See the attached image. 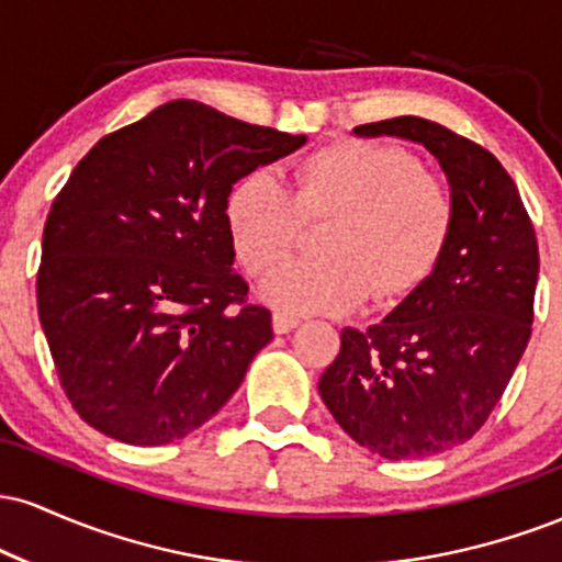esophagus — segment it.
Instances as JSON below:
<instances>
[{
  "label": "esophagus",
  "mask_w": 562,
  "mask_h": 562,
  "mask_svg": "<svg viewBox=\"0 0 562 562\" xmlns=\"http://www.w3.org/2000/svg\"><path fill=\"white\" fill-rule=\"evenodd\" d=\"M301 325V319L299 317H293V314H285V312H274V317H272V327H274V333L277 335H285V333H290V330H295V327Z\"/></svg>",
  "instance_id": "obj_1"
}]
</instances>
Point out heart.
<instances>
[{
  "label": "heart",
  "mask_w": 562,
  "mask_h": 562,
  "mask_svg": "<svg viewBox=\"0 0 562 562\" xmlns=\"http://www.w3.org/2000/svg\"><path fill=\"white\" fill-rule=\"evenodd\" d=\"M317 254L290 261L259 293L285 314H346L372 290L375 301L412 293L449 240L454 203L447 184L423 173L402 147L338 142L303 158L288 190L272 171L237 179L224 200V224L248 272L272 269L293 248L301 218H325Z\"/></svg>",
  "instance_id": "b5f03b06"
}]
</instances>
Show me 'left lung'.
Wrapping results in <instances>:
<instances>
[{"mask_svg":"<svg viewBox=\"0 0 562 562\" xmlns=\"http://www.w3.org/2000/svg\"><path fill=\"white\" fill-rule=\"evenodd\" d=\"M423 145L447 177L454 218L430 274L367 330L344 327L319 396L359 447L420 460L486 423L524 357L539 248L518 187L492 153L417 115L353 128Z\"/></svg>","mask_w":562,"mask_h":562,"instance_id":"obj_1","label":"left lung"}]
</instances>
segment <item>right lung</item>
<instances>
[{
    "label": "right lung",
    "mask_w": 562,
    "mask_h": 562,
    "mask_svg": "<svg viewBox=\"0 0 562 562\" xmlns=\"http://www.w3.org/2000/svg\"><path fill=\"white\" fill-rule=\"evenodd\" d=\"M303 145V134L171 100L79 160L44 224L36 301L83 423L160 447L240 389L272 340V314L245 303L224 200Z\"/></svg>",
    "instance_id": "obj_1"
}]
</instances>
